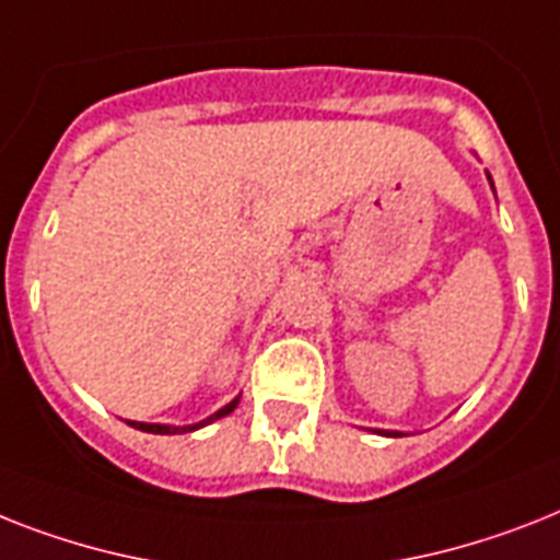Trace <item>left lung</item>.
<instances>
[{"instance_id": "8db88e82", "label": "left lung", "mask_w": 560, "mask_h": 560, "mask_svg": "<svg viewBox=\"0 0 560 560\" xmlns=\"http://www.w3.org/2000/svg\"><path fill=\"white\" fill-rule=\"evenodd\" d=\"M489 180H492V177H489ZM492 189H494V186H492ZM383 434H388V431H383ZM394 434H397V431H394Z\"/></svg>"}]
</instances>
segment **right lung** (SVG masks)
Returning a JSON list of instances; mask_svg holds the SVG:
<instances>
[{
	"label": "right lung",
	"instance_id": "right-lung-1",
	"mask_svg": "<svg viewBox=\"0 0 560 560\" xmlns=\"http://www.w3.org/2000/svg\"><path fill=\"white\" fill-rule=\"evenodd\" d=\"M235 406H238V397L233 399V402H226L221 411H215L212 417H207V420L201 422H192V425H161V422H131V429H140V431H149V434H186V431H195V429H203V425H209L212 420H221V417H226V413H233Z\"/></svg>",
	"mask_w": 560,
	"mask_h": 560
}]
</instances>
